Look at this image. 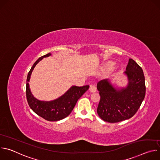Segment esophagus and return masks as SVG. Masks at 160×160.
Instances as JSON below:
<instances>
[{"mask_svg": "<svg viewBox=\"0 0 160 160\" xmlns=\"http://www.w3.org/2000/svg\"><path fill=\"white\" fill-rule=\"evenodd\" d=\"M89 91L90 92H95L96 91V88L94 85H90V88H89Z\"/></svg>", "mask_w": 160, "mask_h": 160, "instance_id": "esophagus-1", "label": "esophagus"}]
</instances>
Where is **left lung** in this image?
<instances>
[{"mask_svg":"<svg viewBox=\"0 0 160 160\" xmlns=\"http://www.w3.org/2000/svg\"><path fill=\"white\" fill-rule=\"evenodd\" d=\"M123 74L127 78L125 87L117 86L110 78L102 80L97 84L101 96L97 112L105 122L117 123L130 118L144 99L145 78L141 67L129 59Z\"/></svg>","mask_w":160,"mask_h":160,"instance_id":"1","label":"left lung"}]
</instances>
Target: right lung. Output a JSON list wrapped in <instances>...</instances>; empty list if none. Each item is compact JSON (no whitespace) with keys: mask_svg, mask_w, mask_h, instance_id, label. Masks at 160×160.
<instances>
[{"mask_svg":"<svg viewBox=\"0 0 160 160\" xmlns=\"http://www.w3.org/2000/svg\"><path fill=\"white\" fill-rule=\"evenodd\" d=\"M52 55L49 53L38 58L30 69L27 79V99L30 108L38 116L50 122L61 120L70 115L77 101L88 89L89 85L78 87L72 85L66 92L58 98L52 101H40L32 94L29 82L36 65L44 58Z\"/></svg>","mask_w":160,"mask_h":160,"instance_id":"add662e5","label":"right lung"}]
</instances>
